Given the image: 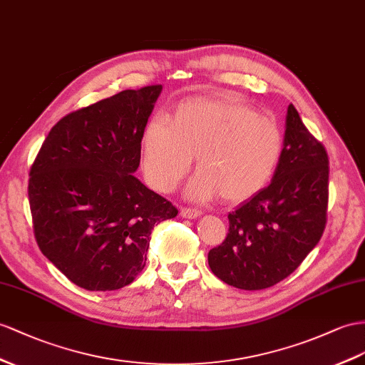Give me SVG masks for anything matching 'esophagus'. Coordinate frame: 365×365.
<instances>
[{
	"mask_svg": "<svg viewBox=\"0 0 365 365\" xmlns=\"http://www.w3.org/2000/svg\"><path fill=\"white\" fill-rule=\"evenodd\" d=\"M180 216L185 219H197L202 216V211L197 208H180Z\"/></svg>",
	"mask_w": 365,
	"mask_h": 365,
	"instance_id": "1",
	"label": "esophagus"
}]
</instances>
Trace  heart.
<instances>
[{
	"label": "heart",
	"instance_id": "b5f03b06",
	"mask_svg": "<svg viewBox=\"0 0 365 365\" xmlns=\"http://www.w3.org/2000/svg\"><path fill=\"white\" fill-rule=\"evenodd\" d=\"M282 151L276 121L225 93L183 100L168 123L149 120L142 134V168L149 185L173 191L195 157L199 173L186 192L200 202L217 195L227 203L255 197L273 179Z\"/></svg>",
	"mask_w": 365,
	"mask_h": 365
}]
</instances>
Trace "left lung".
Segmentation results:
<instances>
[{"label": "left lung", "instance_id": "left-lung-1", "mask_svg": "<svg viewBox=\"0 0 365 365\" xmlns=\"http://www.w3.org/2000/svg\"><path fill=\"white\" fill-rule=\"evenodd\" d=\"M329 205V157L293 105L273 180L228 214L225 240L210 250L211 272L240 289L273 287L321 240Z\"/></svg>", "mask_w": 365, "mask_h": 365}]
</instances>
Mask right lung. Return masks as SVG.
Here are the masks:
<instances>
[{"label": "right lung", "instance_id": "right-lung-1", "mask_svg": "<svg viewBox=\"0 0 365 365\" xmlns=\"http://www.w3.org/2000/svg\"><path fill=\"white\" fill-rule=\"evenodd\" d=\"M162 86L121 91L55 125L31 168L29 203L41 253L89 292L129 285L155 223L177 208L140 182L142 134Z\"/></svg>", "mask_w": 365, "mask_h": 365}]
</instances>
